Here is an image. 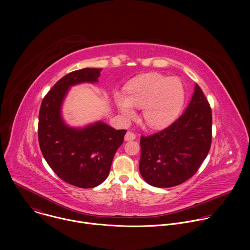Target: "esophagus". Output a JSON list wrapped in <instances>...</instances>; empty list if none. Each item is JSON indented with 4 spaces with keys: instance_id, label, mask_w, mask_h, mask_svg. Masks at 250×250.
I'll list each match as a JSON object with an SVG mask.
<instances>
[{
    "instance_id": "obj_1",
    "label": "esophagus",
    "mask_w": 250,
    "mask_h": 250,
    "mask_svg": "<svg viewBox=\"0 0 250 250\" xmlns=\"http://www.w3.org/2000/svg\"><path fill=\"white\" fill-rule=\"evenodd\" d=\"M135 134L133 133V132H131V131H127L126 133H125V141H128V140H133V139H135Z\"/></svg>"
}]
</instances>
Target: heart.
Here are the masks:
<instances>
[{
	"label": "heart",
	"instance_id": "1",
	"mask_svg": "<svg viewBox=\"0 0 250 250\" xmlns=\"http://www.w3.org/2000/svg\"><path fill=\"white\" fill-rule=\"evenodd\" d=\"M184 88L175 77L146 74L130 82L125 95L117 92L115 101L125 119H133L134 106L141 108L144 122L152 128L170 125L180 113L184 103Z\"/></svg>",
	"mask_w": 250,
	"mask_h": 250
}]
</instances>
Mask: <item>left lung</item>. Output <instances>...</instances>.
Here are the masks:
<instances>
[{"label":"left lung","instance_id":"8db88e82","mask_svg":"<svg viewBox=\"0 0 250 250\" xmlns=\"http://www.w3.org/2000/svg\"><path fill=\"white\" fill-rule=\"evenodd\" d=\"M211 144V110L195 85L186 111L165 129L140 137L139 172L153 187L180 185L197 172Z\"/></svg>","mask_w":250,"mask_h":250}]
</instances>
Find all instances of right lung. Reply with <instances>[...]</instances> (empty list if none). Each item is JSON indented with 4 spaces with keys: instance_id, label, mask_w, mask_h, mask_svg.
Returning <instances> with one entry per match:
<instances>
[{
    "instance_id": "obj_1",
    "label": "right lung",
    "mask_w": 250,
    "mask_h": 250,
    "mask_svg": "<svg viewBox=\"0 0 250 250\" xmlns=\"http://www.w3.org/2000/svg\"><path fill=\"white\" fill-rule=\"evenodd\" d=\"M101 70L84 68L62 77L43 98L39 115V142L47 164L61 180L84 189L106 179L126 132L103 122L75 128L62 119L61 105L70 87L98 82Z\"/></svg>"
}]
</instances>
